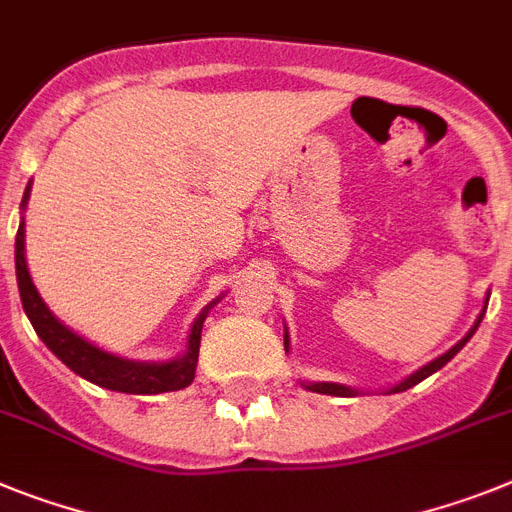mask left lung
<instances>
[{"instance_id": "8db88e82", "label": "left lung", "mask_w": 512, "mask_h": 512, "mask_svg": "<svg viewBox=\"0 0 512 512\" xmlns=\"http://www.w3.org/2000/svg\"><path fill=\"white\" fill-rule=\"evenodd\" d=\"M484 310H487V305H484ZM484 310H482V316H484ZM482 316L476 318L474 329H471L469 334H466L464 339H461V342L456 344V347H453V349H448V352H445L443 357H438V360H432L430 365H425V368H422V370H417V373H414L412 378H406L404 383H399V386L393 388V393H396V391H406V388L417 386L419 381H425L427 375L438 373V370L443 368L445 362H451L453 357H456V352H458V349L464 347V344L469 342L471 336H474L476 326H479V323H482ZM287 347H290V342H287V334H285V349H287ZM305 388H308V391H316V393H329V396H355V393H357V391H352V388H347V386H339V383H308V386H305Z\"/></svg>"}]
</instances>
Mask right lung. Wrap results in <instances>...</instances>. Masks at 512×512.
Segmentation results:
<instances>
[{"instance_id": "1", "label": "right lung", "mask_w": 512, "mask_h": 512, "mask_svg": "<svg viewBox=\"0 0 512 512\" xmlns=\"http://www.w3.org/2000/svg\"><path fill=\"white\" fill-rule=\"evenodd\" d=\"M30 183L23 194V207L28 204ZM15 269H17V287H20V300L28 313L30 323L36 334L41 336L46 347L59 357L69 370L82 375L85 381L95 386L111 388L121 393H165L181 391L194 381L196 360H199V342H202V323L207 318V310L196 318L194 329L189 336V352L181 360L173 362H131L113 357L103 349L93 347L82 336L69 331L64 323L51 316V310L38 295L36 285L30 282L28 264H25V222H20L15 238Z\"/></svg>"}]
</instances>
